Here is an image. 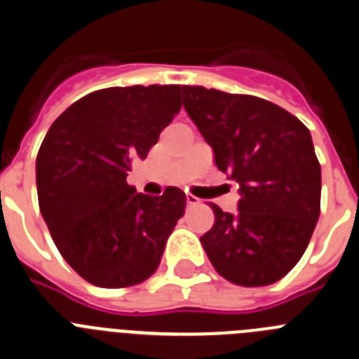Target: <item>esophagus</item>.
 Instances as JSON below:
<instances>
[{"mask_svg": "<svg viewBox=\"0 0 359 359\" xmlns=\"http://www.w3.org/2000/svg\"><path fill=\"white\" fill-rule=\"evenodd\" d=\"M198 203V198L193 195H186V205L187 208H193V205H196Z\"/></svg>", "mask_w": 359, "mask_h": 359, "instance_id": "1", "label": "esophagus"}]
</instances>
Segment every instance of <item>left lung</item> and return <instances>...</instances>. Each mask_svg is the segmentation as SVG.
<instances>
[{"mask_svg": "<svg viewBox=\"0 0 359 359\" xmlns=\"http://www.w3.org/2000/svg\"><path fill=\"white\" fill-rule=\"evenodd\" d=\"M184 109L238 182V212L211 203L215 225L200 238L216 272L240 286L283 279L308 248L320 216L322 173L306 125L272 102L182 86Z\"/></svg>", "mask_w": 359, "mask_h": 359, "instance_id": "obj_1", "label": "left lung"}]
</instances>
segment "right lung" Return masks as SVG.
Instances as JSON below:
<instances>
[{"label": "right lung", "mask_w": 359, "mask_h": 359, "mask_svg": "<svg viewBox=\"0 0 359 359\" xmlns=\"http://www.w3.org/2000/svg\"><path fill=\"white\" fill-rule=\"evenodd\" d=\"M180 111V86L109 87L67 107L37 154L39 209L73 270L102 288L156 272L186 195L135 193L127 172Z\"/></svg>", "instance_id": "right-lung-1"}]
</instances>
